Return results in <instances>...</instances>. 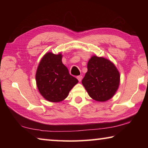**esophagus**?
I'll return each instance as SVG.
<instances>
[{
  "label": "esophagus",
  "instance_id": "esophagus-1",
  "mask_svg": "<svg viewBox=\"0 0 148 148\" xmlns=\"http://www.w3.org/2000/svg\"><path fill=\"white\" fill-rule=\"evenodd\" d=\"M77 79H78L79 82H81L82 80V76H77Z\"/></svg>",
  "mask_w": 148,
  "mask_h": 148
}]
</instances>
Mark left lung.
Returning <instances> with one entry per match:
<instances>
[{
  "instance_id": "obj_1",
  "label": "left lung",
  "mask_w": 148,
  "mask_h": 148,
  "mask_svg": "<svg viewBox=\"0 0 148 148\" xmlns=\"http://www.w3.org/2000/svg\"><path fill=\"white\" fill-rule=\"evenodd\" d=\"M82 84L93 100L105 102L116 94L120 84V74L110 60L92 56L87 62V72Z\"/></svg>"
}]
</instances>
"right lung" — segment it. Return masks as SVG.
I'll use <instances>...</instances> for the list:
<instances>
[{"label":"right lung","instance_id":"right-lung-1","mask_svg":"<svg viewBox=\"0 0 148 148\" xmlns=\"http://www.w3.org/2000/svg\"><path fill=\"white\" fill-rule=\"evenodd\" d=\"M61 53L47 52L40 61L36 72V86L47 101L59 102L68 97L78 80L69 74L62 62Z\"/></svg>","mask_w":148,"mask_h":148}]
</instances>
